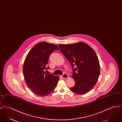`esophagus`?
<instances>
[{
	"label": "esophagus",
	"instance_id": "1",
	"mask_svg": "<svg viewBox=\"0 0 122 122\" xmlns=\"http://www.w3.org/2000/svg\"><path fill=\"white\" fill-rule=\"evenodd\" d=\"M62 77L63 78H64V79H67V78H68V75L66 74H64V75H63L62 76Z\"/></svg>",
	"mask_w": 122,
	"mask_h": 122
}]
</instances>
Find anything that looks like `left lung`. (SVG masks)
I'll return each instance as SVG.
<instances>
[{
  "label": "left lung",
  "instance_id": "left-lung-1",
  "mask_svg": "<svg viewBox=\"0 0 122 122\" xmlns=\"http://www.w3.org/2000/svg\"><path fill=\"white\" fill-rule=\"evenodd\" d=\"M58 46L73 68L72 76L76 83L70 90L78 95L88 92L96 84L100 73L97 54L91 46L83 42L59 44Z\"/></svg>",
  "mask_w": 122,
  "mask_h": 122
}]
</instances>
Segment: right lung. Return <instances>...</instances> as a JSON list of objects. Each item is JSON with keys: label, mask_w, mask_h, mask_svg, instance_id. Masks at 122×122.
Here are the masks:
<instances>
[{"label": "right lung", "mask_w": 122, "mask_h": 122, "mask_svg": "<svg viewBox=\"0 0 122 122\" xmlns=\"http://www.w3.org/2000/svg\"><path fill=\"white\" fill-rule=\"evenodd\" d=\"M58 46L42 41L36 44L27 54L23 65L24 77L28 87L36 95L45 97L54 90L59 80L58 76L47 74L46 65L50 55Z\"/></svg>", "instance_id": "right-lung-1"}]
</instances>
